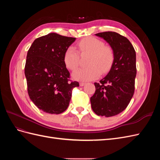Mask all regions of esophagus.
Listing matches in <instances>:
<instances>
[{
    "mask_svg": "<svg viewBox=\"0 0 160 160\" xmlns=\"http://www.w3.org/2000/svg\"><path fill=\"white\" fill-rule=\"evenodd\" d=\"M85 84H86V83H83V82H81V83H79V85H80V86H81V87H83V86H84Z\"/></svg>",
    "mask_w": 160,
    "mask_h": 160,
    "instance_id": "obj_1",
    "label": "esophagus"
}]
</instances>
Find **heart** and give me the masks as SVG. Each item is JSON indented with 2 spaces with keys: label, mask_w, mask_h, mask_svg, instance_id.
I'll use <instances>...</instances> for the list:
<instances>
[{
  "label": "heart",
  "mask_w": 160,
  "mask_h": 160,
  "mask_svg": "<svg viewBox=\"0 0 160 160\" xmlns=\"http://www.w3.org/2000/svg\"><path fill=\"white\" fill-rule=\"evenodd\" d=\"M79 51L73 46H69L64 54V62L66 67L74 71L79 63L80 55L89 53L86 67H82L72 73L75 80L88 81L94 80L101 73L108 72L114 61V52L112 48L105 45L103 41L93 37L83 38L77 43Z\"/></svg>",
  "instance_id": "heart-1"
}]
</instances>
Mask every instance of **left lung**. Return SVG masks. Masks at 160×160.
<instances>
[{
    "instance_id": "left-lung-1",
    "label": "left lung",
    "mask_w": 160,
    "mask_h": 160,
    "mask_svg": "<svg viewBox=\"0 0 160 160\" xmlns=\"http://www.w3.org/2000/svg\"><path fill=\"white\" fill-rule=\"evenodd\" d=\"M107 41L114 52V61L109 73L95 83L91 108L100 116L112 117L128 107L135 91L137 73L136 54L132 43L119 34L103 32L95 34Z\"/></svg>"
}]
</instances>
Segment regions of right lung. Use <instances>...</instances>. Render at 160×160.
<instances>
[{
  "instance_id": "add662e5",
  "label": "right lung",
  "mask_w": 160,
  "mask_h": 160,
  "mask_svg": "<svg viewBox=\"0 0 160 160\" xmlns=\"http://www.w3.org/2000/svg\"><path fill=\"white\" fill-rule=\"evenodd\" d=\"M76 38L49 33L34 41L27 55L25 74L31 100L45 113L59 114L68 108L72 91L79 84L72 81L64 62L66 49Z\"/></svg>"
}]
</instances>
